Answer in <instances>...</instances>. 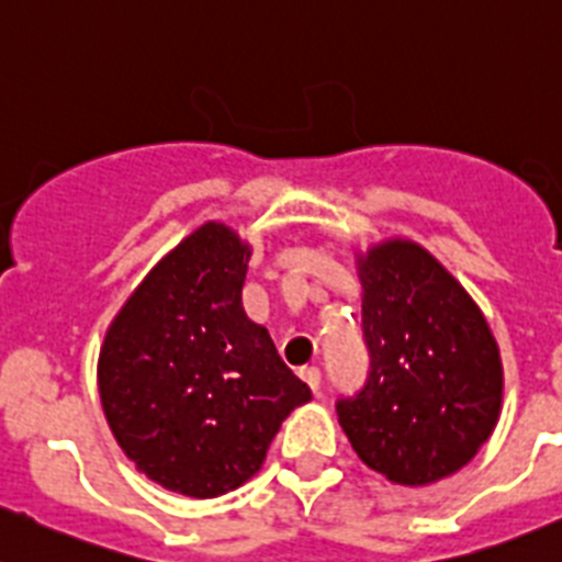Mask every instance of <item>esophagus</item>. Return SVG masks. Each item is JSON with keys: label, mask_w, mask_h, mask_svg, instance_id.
Instances as JSON below:
<instances>
[{"label": "esophagus", "mask_w": 562, "mask_h": 562, "mask_svg": "<svg viewBox=\"0 0 562 562\" xmlns=\"http://www.w3.org/2000/svg\"><path fill=\"white\" fill-rule=\"evenodd\" d=\"M299 376L311 385L313 393H318V385H322V371L316 366H305V369H299Z\"/></svg>", "instance_id": "esophagus-1"}]
</instances>
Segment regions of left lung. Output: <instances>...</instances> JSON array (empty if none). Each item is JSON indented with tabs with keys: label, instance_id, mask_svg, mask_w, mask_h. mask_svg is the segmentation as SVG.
<instances>
[{
	"label": "left lung",
	"instance_id": "1",
	"mask_svg": "<svg viewBox=\"0 0 562 562\" xmlns=\"http://www.w3.org/2000/svg\"><path fill=\"white\" fill-rule=\"evenodd\" d=\"M371 369L335 402L346 438L369 469L418 487L463 469L502 411V358L465 288L405 238L358 255Z\"/></svg>",
	"mask_w": 562,
	"mask_h": 562
}]
</instances>
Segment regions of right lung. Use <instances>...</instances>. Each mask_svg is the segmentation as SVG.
Wrapping results in <instances>:
<instances>
[{"instance_id":"1","label":"right lung","mask_w":562,"mask_h":562,"mask_svg":"<svg viewBox=\"0 0 562 562\" xmlns=\"http://www.w3.org/2000/svg\"><path fill=\"white\" fill-rule=\"evenodd\" d=\"M249 244L207 222L144 277L108 327L97 380L119 447L151 482L213 499L260 471L313 393L244 313Z\"/></svg>"}]
</instances>
